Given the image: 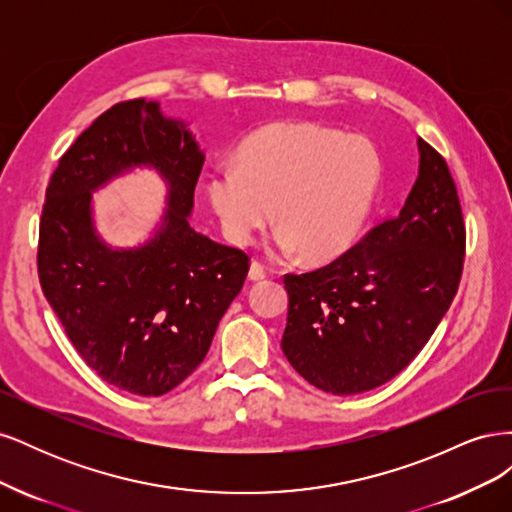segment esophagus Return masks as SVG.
I'll list each match as a JSON object with an SVG mask.
<instances>
[{"mask_svg":"<svg viewBox=\"0 0 512 512\" xmlns=\"http://www.w3.org/2000/svg\"><path fill=\"white\" fill-rule=\"evenodd\" d=\"M250 280H254V282H258V280H265L267 277V269H265V265H262V262H258V260H252V265H250Z\"/></svg>","mask_w":512,"mask_h":512,"instance_id":"1","label":"esophagus"}]
</instances>
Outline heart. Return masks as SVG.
<instances>
[{"label": "heart", "mask_w": 512, "mask_h": 512, "mask_svg": "<svg viewBox=\"0 0 512 512\" xmlns=\"http://www.w3.org/2000/svg\"><path fill=\"white\" fill-rule=\"evenodd\" d=\"M378 183V153L365 138L282 121L247 136L237 166L215 168L207 194L232 243L252 245L277 220V252L329 262L361 232Z\"/></svg>", "instance_id": "1"}]
</instances>
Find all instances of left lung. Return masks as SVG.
I'll use <instances>...</instances> for the list:
<instances>
[{
	"instance_id": "1",
	"label": "left lung",
	"mask_w": 512,
	"mask_h": 512,
	"mask_svg": "<svg viewBox=\"0 0 512 512\" xmlns=\"http://www.w3.org/2000/svg\"><path fill=\"white\" fill-rule=\"evenodd\" d=\"M418 177L395 218L344 256L284 277L288 363L331 395L395 378L423 350L459 288L466 226L444 158L418 138Z\"/></svg>"
}]
</instances>
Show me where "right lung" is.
<instances>
[{
  "mask_svg": "<svg viewBox=\"0 0 512 512\" xmlns=\"http://www.w3.org/2000/svg\"><path fill=\"white\" fill-rule=\"evenodd\" d=\"M203 164L188 123L141 98L91 123L46 188L38 243L44 297L81 359L132 395L160 397L203 363L250 269L245 252L190 226ZM134 167L163 177L167 209L145 244L113 248L95 228L90 194Z\"/></svg>",
  "mask_w": 512,
  "mask_h": 512,
  "instance_id": "1",
  "label": "right lung"
}]
</instances>
